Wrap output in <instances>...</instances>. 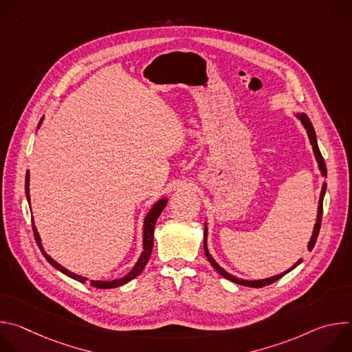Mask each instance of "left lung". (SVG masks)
I'll return each instance as SVG.
<instances>
[{"mask_svg": "<svg viewBox=\"0 0 352 352\" xmlns=\"http://www.w3.org/2000/svg\"><path fill=\"white\" fill-rule=\"evenodd\" d=\"M299 121L300 124L304 125L307 133H308V138H309V142L312 144V150H314V155H315V159L318 162V167H319V171L322 174V177H327V170H326V164H324V160L320 155V150H319V146H318V139H316V133H315V129H314V125L312 122L309 121L308 116L305 113H292ZM326 188H327V184L323 182L322 185V190H320V197H319V205H318V216H316V223L314 226V231H312V236L308 242V249L312 250L315 243H316V239H318V235H319V230H320V223H322V213H323V197H324V193H326ZM204 249H205V255L208 258V261L212 263V266L227 280L235 283V284H239V285H245V287H255V288H261V287H265V285H269L274 281H277L278 278H281L283 276H285L287 273H289L291 270H294L298 265L302 263V259H299L296 263H294L288 270L277 274V276H273V277H267V278H262V280H243V278H238L232 274H230L228 272H226L216 261L214 258L210 255L209 252V248H208V224L205 221V236H204Z\"/></svg>", "mask_w": 352, "mask_h": 352, "instance_id": "8db88e82", "label": "left lung"}]
</instances>
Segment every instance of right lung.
<instances>
[{"mask_svg":"<svg viewBox=\"0 0 352 352\" xmlns=\"http://www.w3.org/2000/svg\"><path fill=\"white\" fill-rule=\"evenodd\" d=\"M41 122H43V118L40 120L37 129L40 128ZM29 181H30V175H29V170H28V171H26L25 192H26V199H28V202L30 204V192H29V184H30V182H29ZM167 202H168V199H167V197H162V199H159L157 202H156L152 208H150V210L146 213L144 220H143V234H142V236H143V239H142V242H143V243H142V249H143V250H142V254H140L139 259L136 261L135 266L131 269V272H129L128 274H125L124 277H121V278H116V280H110V281H103V280H91V281H90V285H91V287H96V288H104V289L116 288V287H121V285H124V284L129 283L131 280H133L135 277H138V276L143 272V269H144V266H146V263H147V261H148L150 255H152V249H153V232H155L156 221H157L159 216L162 214L163 209L167 206ZM32 226H33V232H34L36 242H37V245H38V248H40V250H41L43 256L45 258V261H47L50 265H52L53 267H56L58 272L64 273L65 276H68V277H71V278H74V280H76V281H79V283H83V284H85V283L89 280L87 277H83V276H79V274H76V273L69 272L68 269H65L64 266H61L58 262H56L52 256L47 255V252H45L44 248H43V245H41L40 234H38V231H37V228H36V226H34V221H33V220H32Z\"/></svg>","mask_w":352,"mask_h":352,"instance_id":"add662e5","label":"right lung"}]
</instances>
